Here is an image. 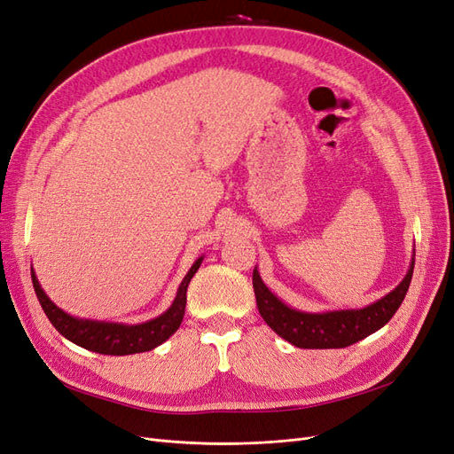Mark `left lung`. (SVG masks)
Returning a JSON list of instances; mask_svg holds the SVG:
<instances>
[{"instance_id":"8db88e82","label":"left lung","mask_w":454,"mask_h":454,"mask_svg":"<svg viewBox=\"0 0 454 454\" xmlns=\"http://www.w3.org/2000/svg\"><path fill=\"white\" fill-rule=\"evenodd\" d=\"M413 269L415 250L405 278L390 294L362 309L327 312H305L287 307L261 280L257 267L254 269L252 282L259 314L274 333L299 348H345L388 324L405 299Z\"/></svg>"}]
</instances>
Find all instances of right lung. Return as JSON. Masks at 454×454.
I'll return each mask as SVG.
<instances>
[{
    "mask_svg": "<svg viewBox=\"0 0 454 454\" xmlns=\"http://www.w3.org/2000/svg\"><path fill=\"white\" fill-rule=\"evenodd\" d=\"M202 259L204 255H200L193 263V267L189 269L180 287H177V294L172 301V305L167 310L153 320L144 322V324H134V325L75 318V316L64 312L60 307L52 303L49 295L43 292V287H41L34 269H32V282H34L35 295L39 299L41 307H43L47 318L54 327H57V332L62 333L67 340H72L77 347L87 348L90 352L109 354V356H129V354L153 350L177 332V327H180L185 314L187 286L191 278H193V274L199 270Z\"/></svg>",
    "mask_w": 454,
    "mask_h": 454,
    "instance_id": "add662e5",
    "label": "right lung"
}]
</instances>
